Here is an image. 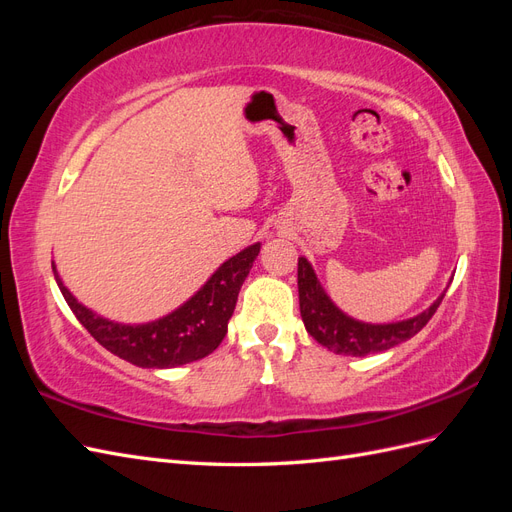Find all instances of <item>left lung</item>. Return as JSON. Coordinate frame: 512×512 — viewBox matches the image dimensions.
I'll use <instances>...</instances> for the list:
<instances>
[{"label":"left lung","mask_w":512,"mask_h":512,"mask_svg":"<svg viewBox=\"0 0 512 512\" xmlns=\"http://www.w3.org/2000/svg\"><path fill=\"white\" fill-rule=\"evenodd\" d=\"M299 305L301 318L305 322L307 333L312 335L318 344L327 346L337 354L365 356L374 352L389 350L406 339L414 337L425 324L436 314L442 297L433 303L423 314L416 318L393 322V324H365L348 318L346 314L331 303L327 292L320 288L318 277L312 265L305 258H299Z\"/></svg>","instance_id":"8db88e82"}]
</instances>
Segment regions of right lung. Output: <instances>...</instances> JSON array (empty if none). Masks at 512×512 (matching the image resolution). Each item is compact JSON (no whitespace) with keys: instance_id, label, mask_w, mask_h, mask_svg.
<instances>
[{"instance_id":"add662e5","label":"right lung","mask_w":512,"mask_h":512,"mask_svg":"<svg viewBox=\"0 0 512 512\" xmlns=\"http://www.w3.org/2000/svg\"><path fill=\"white\" fill-rule=\"evenodd\" d=\"M258 252L260 243L232 256L188 303H183L173 314L156 322L138 324V327L96 316L61 284L55 267L53 273L74 316L100 346L132 365L162 369L203 359L222 344L241 284L250 273Z\"/></svg>"}]
</instances>
